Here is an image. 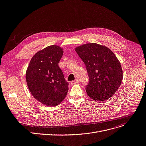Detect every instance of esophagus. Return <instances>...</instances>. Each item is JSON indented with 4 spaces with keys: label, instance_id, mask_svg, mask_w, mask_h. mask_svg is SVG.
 Listing matches in <instances>:
<instances>
[{
    "label": "esophagus",
    "instance_id": "34e87169",
    "mask_svg": "<svg viewBox=\"0 0 146 146\" xmlns=\"http://www.w3.org/2000/svg\"><path fill=\"white\" fill-rule=\"evenodd\" d=\"M78 82H79V80H78V79H76L75 80L72 81V82H70V83H71V84L73 85V84H78Z\"/></svg>",
    "mask_w": 146,
    "mask_h": 146
}]
</instances>
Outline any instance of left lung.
I'll use <instances>...</instances> for the list:
<instances>
[{
    "instance_id": "8db88e82",
    "label": "left lung",
    "mask_w": 146,
    "mask_h": 146,
    "mask_svg": "<svg viewBox=\"0 0 146 146\" xmlns=\"http://www.w3.org/2000/svg\"><path fill=\"white\" fill-rule=\"evenodd\" d=\"M75 50L85 63L89 76L88 96L98 101L111 97L123 79L122 69L115 54L107 47L94 43L79 46Z\"/></svg>"
}]
</instances>
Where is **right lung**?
<instances>
[{
    "label": "right lung",
    "mask_w": 146,
    "mask_h": 146,
    "mask_svg": "<svg viewBox=\"0 0 146 146\" xmlns=\"http://www.w3.org/2000/svg\"><path fill=\"white\" fill-rule=\"evenodd\" d=\"M62 54L61 47L47 46L35 54L27 69L30 92L36 100L48 106L59 104L68 91V83L58 66Z\"/></svg>",
    "instance_id": "1"
}]
</instances>
